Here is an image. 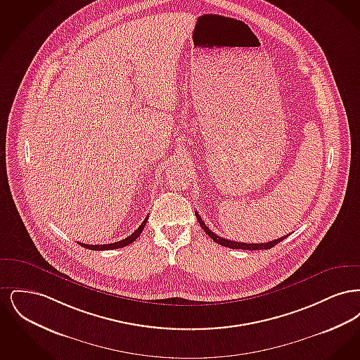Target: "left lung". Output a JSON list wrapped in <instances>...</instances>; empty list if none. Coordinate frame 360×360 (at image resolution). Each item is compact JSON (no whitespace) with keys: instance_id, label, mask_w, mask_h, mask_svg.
<instances>
[{"instance_id":"obj_1","label":"left lung","mask_w":360,"mask_h":360,"mask_svg":"<svg viewBox=\"0 0 360 360\" xmlns=\"http://www.w3.org/2000/svg\"><path fill=\"white\" fill-rule=\"evenodd\" d=\"M195 217H197V220H198V223L201 225V228L204 229L206 232V235L210 238V239L214 240L216 243H219V244H221L224 247H228V248H233V250H251V251H257V250H270L271 247H274L278 243H281L282 240L286 239L289 235H286V236H283V238H279V239L273 240V241H267V243H238V241H233V240H228L224 239L221 236H217L216 233H213L207 226H206L205 223L202 221V219H201V216L195 212Z\"/></svg>"}]
</instances>
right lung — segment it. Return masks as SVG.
Wrapping results in <instances>:
<instances>
[{"label":"right lung","mask_w":360,"mask_h":360,"mask_svg":"<svg viewBox=\"0 0 360 360\" xmlns=\"http://www.w3.org/2000/svg\"><path fill=\"white\" fill-rule=\"evenodd\" d=\"M147 220H148V216L144 219V221L140 224V226L137 228L136 231H135L131 236H128V238H125V239L120 240V241L110 243V244H96V245H93V244H84V243H79V245L85 247L87 250H93V251H103V250H117V248H122V247H125V245H128V244L134 243V241L140 236V233L143 232V229H144V226H146V224H147Z\"/></svg>","instance_id":"right-lung-1"}]
</instances>
